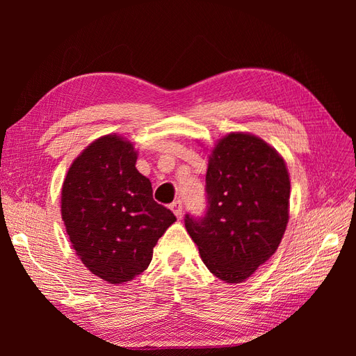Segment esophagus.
<instances>
[{
  "label": "esophagus",
  "instance_id": "1",
  "mask_svg": "<svg viewBox=\"0 0 356 356\" xmlns=\"http://www.w3.org/2000/svg\"><path fill=\"white\" fill-rule=\"evenodd\" d=\"M170 209L174 211V213L177 215V218L181 220V217H182V202L181 200H175L174 203L170 204Z\"/></svg>",
  "mask_w": 356,
  "mask_h": 356
}]
</instances>
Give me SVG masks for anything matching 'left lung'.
Listing matches in <instances>:
<instances>
[{
	"label": "left lung",
	"mask_w": 356,
	"mask_h": 356,
	"mask_svg": "<svg viewBox=\"0 0 356 356\" xmlns=\"http://www.w3.org/2000/svg\"><path fill=\"white\" fill-rule=\"evenodd\" d=\"M289 188L285 160L261 138L232 132L220 139L208 163L207 213L184 218L211 273L239 284L276 252L289 218Z\"/></svg>",
	"instance_id": "left-lung-1"
}]
</instances>
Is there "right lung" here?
Listing matches in <instances>:
<instances>
[{"label": "right lung", "mask_w": 356, "mask_h": 356, "mask_svg": "<svg viewBox=\"0 0 356 356\" xmlns=\"http://www.w3.org/2000/svg\"><path fill=\"white\" fill-rule=\"evenodd\" d=\"M136 159L131 141L101 136L72 161L62 184L70 242L83 264L110 284L143 273L159 238L177 221L153 199L152 182L135 168Z\"/></svg>", "instance_id": "add662e5"}]
</instances>
